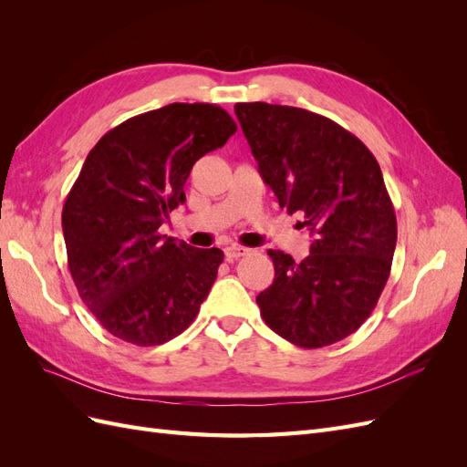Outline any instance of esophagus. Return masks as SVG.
Masks as SVG:
<instances>
[{
	"instance_id": "34e87169",
	"label": "esophagus",
	"mask_w": 467,
	"mask_h": 467,
	"mask_svg": "<svg viewBox=\"0 0 467 467\" xmlns=\"http://www.w3.org/2000/svg\"><path fill=\"white\" fill-rule=\"evenodd\" d=\"M251 249H247V247H244V245H228L223 249V253H225V259L228 261H235V259H239V257H244V255H247Z\"/></svg>"
}]
</instances>
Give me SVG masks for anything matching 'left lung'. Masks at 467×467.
Here are the masks:
<instances>
[{
  "label": "left lung",
  "instance_id": "8db88e82",
  "mask_svg": "<svg viewBox=\"0 0 467 467\" xmlns=\"http://www.w3.org/2000/svg\"><path fill=\"white\" fill-rule=\"evenodd\" d=\"M235 115L280 208L314 235L300 263L268 249L275 280L257 296L261 317L302 348L341 341L368 319L391 271L398 220L381 169L355 134L312 110L257 101Z\"/></svg>",
  "mask_w": 467,
  "mask_h": 467
}]
</instances>
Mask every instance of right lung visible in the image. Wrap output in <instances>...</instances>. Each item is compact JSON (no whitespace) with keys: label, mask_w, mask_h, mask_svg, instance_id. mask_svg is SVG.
Instances as JSON below:
<instances>
[{"label":"right lung","mask_w":467,"mask_h":467,"mask_svg":"<svg viewBox=\"0 0 467 467\" xmlns=\"http://www.w3.org/2000/svg\"><path fill=\"white\" fill-rule=\"evenodd\" d=\"M235 130L218 105L171 103L124 120L89 151L62 230L79 298L110 335L163 345L199 314L223 253L175 242L160 225L185 202L192 165Z\"/></svg>","instance_id":"right-lung-1"}]
</instances>
